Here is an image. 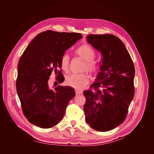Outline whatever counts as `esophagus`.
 <instances>
[{"mask_svg": "<svg viewBox=\"0 0 154 154\" xmlns=\"http://www.w3.org/2000/svg\"><path fill=\"white\" fill-rule=\"evenodd\" d=\"M82 93H83V92H82V91H78V90L75 91V94H76V95L82 94Z\"/></svg>", "mask_w": 154, "mask_h": 154, "instance_id": "1", "label": "esophagus"}]
</instances>
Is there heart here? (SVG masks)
<instances>
[{
    "label": "heart",
    "instance_id": "heart-1",
    "mask_svg": "<svg viewBox=\"0 0 154 154\" xmlns=\"http://www.w3.org/2000/svg\"><path fill=\"white\" fill-rule=\"evenodd\" d=\"M75 53L85 61L84 64V70H88L91 74H96L98 71L99 67L97 64L94 62L95 53L92 48L87 44H83L79 46L75 50ZM60 67L66 72H67L69 69L70 59L67 54L62 55L60 59ZM89 77L85 73L79 74H71L66 77V85L72 87L77 90L83 88L88 83Z\"/></svg>",
    "mask_w": 154,
    "mask_h": 154
}]
</instances>
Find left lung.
I'll return each mask as SVG.
<instances>
[{"label": "left lung", "mask_w": 154, "mask_h": 154, "mask_svg": "<svg viewBox=\"0 0 154 154\" xmlns=\"http://www.w3.org/2000/svg\"><path fill=\"white\" fill-rule=\"evenodd\" d=\"M87 42L102 54L100 70L94 90L84 92V110L92 128L107 132L122 124L134 96L135 68L128 51L112 34H90Z\"/></svg>", "instance_id": "1"}]
</instances>
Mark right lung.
Masks as SVG:
<instances>
[{
    "label": "right lung",
    "instance_id": "right-lung-1",
    "mask_svg": "<svg viewBox=\"0 0 154 154\" xmlns=\"http://www.w3.org/2000/svg\"><path fill=\"white\" fill-rule=\"evenodd\" d=\"M82 37L79 33L47 30L38 34L23 52L18 63L17 92L24 116L29 122L42 128H51L63 118L75 93L69 86L52 89L48 81L52 72L63 82L60 59L65 51Z\"/></svg>",
    "mask_w": 154,
    "mask_h": 154
}]
</instances>
